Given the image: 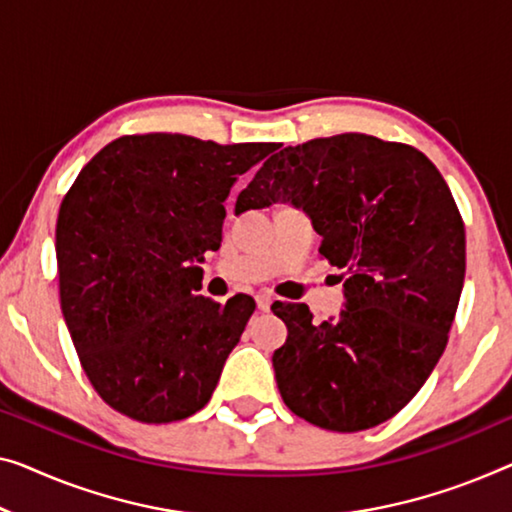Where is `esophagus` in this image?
<instances>
[{
    "mask_svg": "<svg viewBox=\"0 0 512 512\" xmlns=\"http://www.w3.org/2000/svg\"><path fill=\"white\" fill-rule=\"evenodd\" d=\"M255 301H257V310H262V312H269L273 305V299L269 294H257Z\"/></svg>",
    "mask_w": 512,
    "mask_h": 512,
    "instance_id": "obj_1",
    "label": "esophagus"
}]
</instances>
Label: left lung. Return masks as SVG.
<instances>
[{
  "instance_id": "8db88e82",
  "label": "left lung",
  "mask_w": 512,
  "mask_h": 512,
  "mask_svg": "<svg viewBox=\"0 0 512 512\" xmlns=\"http://www.w3.org/2000/svg\"><path fill=\"white\" fill-rule=\"evenodd\" d=\"M276 202L308 213L345 280V308L322 324L305 303L271 305L287 324L282 400L324 430L384 423L421 391L455 319L467 250L451 190L418 149L345 133L278 151L234 211Z\"/></svg>"
}]
</instances>
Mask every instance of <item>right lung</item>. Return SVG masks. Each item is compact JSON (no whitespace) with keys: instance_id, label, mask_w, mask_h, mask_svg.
I'll return each instance as SVG.
<instances>
[{"instance_id":"add662e5","label":"right lung","mask_w":512,"mask_h":512,"mask_svg":"<svg viewBox=\"0 0 512 512\" xmlns=\"http://www.w3.org/2000/svg\"><path fill=\"white\" fill-rule=\"evenodd\" d=\"M271 142L119 137L82 167L57 218L59 296L91 386L142 423L193 416L211 400L255 301L202 289L223 241V202Z\"/></svg>"}]
</instances>
